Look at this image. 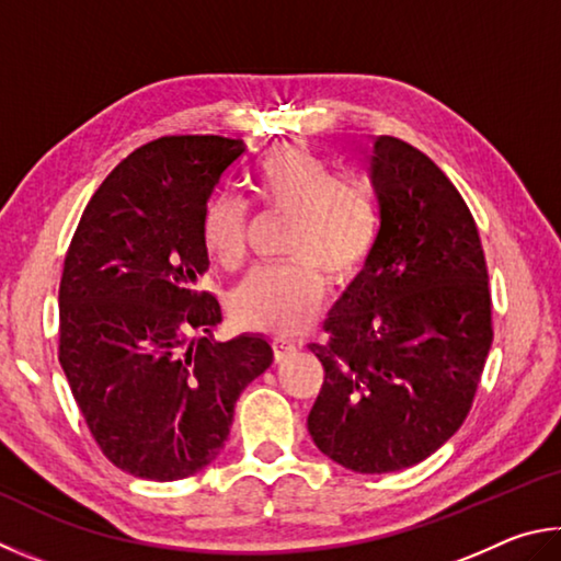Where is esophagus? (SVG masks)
Segmentation results:
<instances>
[{
  "instance_id": "obj_1",
  "label": "esophagus",
  "mask_w": 561,
  "mask_h": 561,
  "mask_svg": "<svg viewBox=\"0 0 561 561\" xmlns=\"http://www.w3.org/2000/svg\"><path fill=\"white\" fill-rule=\"evenodd\" d=\"M298 350H300V342H296V340H288V337H275V340H273V355H275V362L288 359L290 355H296Z\"/></svg>"
}]
</instances>
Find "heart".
<instances>
[{
	"mask_svg": "<svg viewBox=\"0 0 561 561\" xmlns=\"http://www.w3.org/2000/svg\"><path fill=\"white\" fill-rule=\"evenodd\" d=\"M251 192L263 209L290 216L283 251L296 259L253 271L233 293L231 308L241 325L290 335L316 316L325 283L319 271L342 283L367 259L377 233L375 206L362 186L335 180L325 157L300 142L265 152L251 172ZM202 236L216 263L239 268L249 211L231 194L211 196Z\"/></svg>",
	"mask_w": 561,
	"mask_h": 561,
	"instance_id": "heart-1",
	"label": "heart"
}]
</instances>
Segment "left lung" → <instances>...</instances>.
Here are the masks:
<instances>
[{
	"label": "left lung",
	"instance_id": "obj_1",
	"mask_svg": "<svg viewBox=\"0 0 561 561\" xmlns=\"http://www.w3.org/2000/svg\"><path fill=\"white\" fill-rule=\"evenodd\" d=\"M379 231L310 352L325 381L308 431L328 458L381 476L421 463L463 424L493 342L478 226L416 147L371 140Z\"/></svg>",
	"mask_w": 561,
	"mask_h": 561
}]
</instances>
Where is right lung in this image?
Here are the masks:
<instances>
[{
	"mask_svg": "<svg viewBox=\"0 0 561 561\" xmlns=\"http://www.w3.org/2000/svg\"><path fill=\"white\" fill-rule=\"evenodd\" d=\"M245 145L172 135L127 154L98 186L58 288V362L98 446L125 473L182 480L219 456L241 391L273 362L271 342L192 340L221 322L199 290L202 219Z\"/></svg>",
	"mask_w": 561,
	"mask_h": 561,
	"instance_id": "obj_1",
	"label": "right lung"
}]
</instances>
